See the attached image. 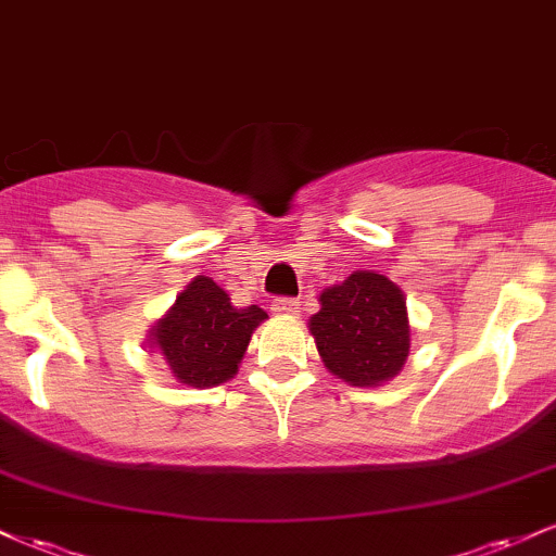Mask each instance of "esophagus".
<instances>
[{
    "label": "esophagus",
    "mask_w": 556,
    "mask_h": 556,
    "mask_svg": "<svg viewBox=\"0 0 556 556\" xmlns=\"http://www.w3.org/2000/svg\"><path fill=\"white\" fill-rule=\"evenodd\" d=\"M271 311H274V314H282V316H298L300 303L295 298H274L271 300Z\"/></svg>",
    "instance_id": "1"
}]
</instances>
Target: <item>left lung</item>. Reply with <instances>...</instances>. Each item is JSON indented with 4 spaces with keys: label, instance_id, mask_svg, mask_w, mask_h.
<instances>
[{
    "label": "left lung",
    "instance_id": "left-lung-1",
    "mask_svg": "<svg viewBox=\"0 0 556 556\" xmlns=\"http://www.w3.org/2000/svg\"><path fill=\"white\" fill-rule=\"evenodd\" d=\"M311 334L331 374L353 387L381 384L400 371L410 350L405 298L384 274L355 271L321 292Z\"/></svg>",
    "mask_w": 556,
    "mask_h": 556
}]
</instances>
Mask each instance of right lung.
I'll list each match as a JSON object with an SVG mask.
<instances>
[{"label":"right lung","instance_id":"obj_1","mask_svg":"<svg viewBox=\"0 0 556 556\" xmlns=\"http://www.w3.org/2000/svg\"><path fill=\"white\" fill-rule=\"evenodd\" d=\"M264 318L258 305L235 308L214 279L195 277L151 340L182 384L214 387L238 374L248 340Z\"/></svg>","mask_w":556,"mask_h":556}]
</instances>
